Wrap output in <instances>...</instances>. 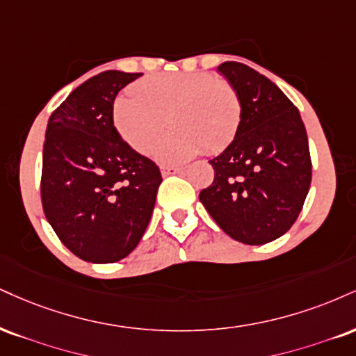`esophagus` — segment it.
<instances>
[{
    "mask_svg": "<svg viewBox=\"0 0 356 356\" xmlns=\"http://www.w3.org/2000/svg\"><path fill=\"white\" fill-rule=\"evenodd\" d=\"M184 170V167H179V165H164L161 169V172H162V175H172V174H181Z\"/></svg>",
    "mask_w": 356,
    "mask_h": 356,
    "instance_id": "obj_1",
    "label": "esophagus"
}]
</instances>
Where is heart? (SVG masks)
Here are the masks:
<instances>
[{
	"label": "heart",
	"mask_w": 356,
	"mask_h": 356,
	"mask_svg": "<svg viewBox=\"0 0 356 356\" xmlns=\"http://www.w3.org/2000/svg\"><path fill=\"white\" fill-rule=\"evenodd\" d=\"M241 99L229 81L207 72L157 74L140 81L134 92L114 101L113 121L119 136L147 154L167 129L174 131L154 149L162 164L189 161L197 152L220 151L241 124Z\"/></svg>",
	"instance_id": "heart-1"
}]
</instances>
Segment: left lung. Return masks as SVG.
Listing matches in <instances>:
<instances>
[{
    "mask_svg": "<svg viewBox=\"0 0 356 356\" xmlns=\"http://www.w3.org/2000/svg\"><path fill=\"white\" fill-rule=\"evenodd\" d=\"M217 71L241 99V124L200 202L224 232L247 245L282 237L300 213L312 182L307 131L298 109L270 79L242 63Z\"/></svg>",
    "mask_w": 356,
    "mask_h": 356,
    "instance_id": "obj_1",
    "label": "left lung"
}]
</instances>
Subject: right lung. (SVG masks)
<instances>
[{
	"instance_id": "right-lung-1",
	"label": "right lung",
	"mask_w": 356,
	"mask_h": 356,
	"mask_svg": "<svg viewBox=\"0 0 356 356\" xmlns=\"http://www.w3.org/2000/svg\"><path fill=\"white\" fill-rule=\"evenodd\" d=\"M139 72L104 71L51 114L42 147L44 216L74 255L111 264L131 254L151 220L162 177L113 121V106Z\"/></svg>"
}]
</instances>
